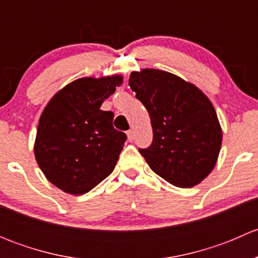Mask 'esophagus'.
<instances>
[{
	"label": "esophagus",
	"instance_id": "esophagus-1",
	"mask_svg": "<svg viewBox=\"0 0 258 258\" xmlns=\"http://www.w3.org/2000/svg\"><path fill=\"white\" fill-rule=\"evenodd\" d=\"M127 139H128L130 142L134 141L135 135H134V131H132V130H130V131H127Z\"/></svg>",
	"mask_w": 258,
	"mask_h": 258
}]
</instances>
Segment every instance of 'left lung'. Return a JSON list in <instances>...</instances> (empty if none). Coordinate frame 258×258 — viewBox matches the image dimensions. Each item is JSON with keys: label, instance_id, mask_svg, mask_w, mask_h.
Segmentation results:
<instances>
[{"label": "left lung", "instance_id": "left-lung-1", "mask_svg": "<svg viewBox=\"0 0 258 258\" xmlns=\"http://www.w3.org/2000/svg\"><path fill=\"white\" fill-rule=\"evenodd\" d=\"M128 85L150 113L153 141L139 151L151 170L173 186L199 184L215 167L222 144V130L209 97L161 70L132 72Z\"/></svg>", "mask_w": 258, "mask_h": 258}]
</instances>
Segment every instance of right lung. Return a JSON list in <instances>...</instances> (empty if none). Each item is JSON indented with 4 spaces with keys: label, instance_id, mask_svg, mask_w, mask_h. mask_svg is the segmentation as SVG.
Instances as JSON below:
<instances>
[{
    "label": "right lung",
    "instance_id": "right-lung-1",
    "mask_svg": "<svg viewBox=\"0 0 258 258\" xmlns=\"http://www.w3.org/2000/svg\"><path fill=\"white\" fill-rule=\"evenodd\" d=\"M122 76L83 77L49 100L38 122L35 157L46 178L66 194L83 195L111 175L126 134L112 126L101 105Z\"/></svg>",
    "mask_w": 258,
    "mask_h": 258
}]
</instances>
